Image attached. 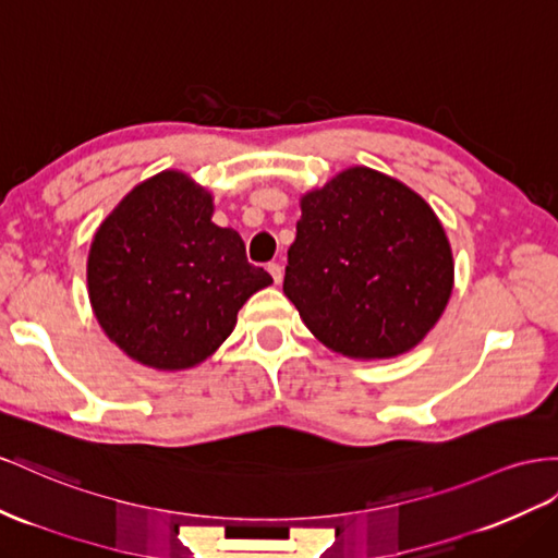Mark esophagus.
Returning <instances> with one entry per match:
<instances>
[{
  "label": "esophagus",
  "instance_id": "obj_1",
  "mask_svg": "<svg viewBox=\"0 0 558 558\" xmlns=\"http://www.w3.org/2000/svg\"><path fill=\"white\" fill-rule=\"evenodd\" d=\"M267 272L272 275L275 283H281V279H283V267H281L279 263H269V265H267Z\"/></svg>",
  "mask_w": 558,
  "mask_h": 558
}]
</instances>
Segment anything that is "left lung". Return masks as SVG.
I'll list each match as a JSON object with an SVG mask.
<instances>
[{
    "label": "left lung",
    "mask_w": 558,
    "mask_h": 558,
    "mask_svg": "<svg viewBox=\"0 0 558 558\" xmlns=\"http://www.w3.org/2000/svg\"><path fill=\"white\" fill-rule=\"evenodd\" d=\"M283 293L326 348L352 359L409 352L453 291L439 218L399 180L366 167L305 194Z\"/></svg>",
    "instance_id": "8db88e82"
}]
</instances>
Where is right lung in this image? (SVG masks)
<instances>
[{"mask_svg": "<svg viewBox=\"0 0 558 558\" xmlns=\"http://www.w3.org/2000/svg\"><path fill=\"white\" fill-rule=\"evenodd\" d=\"M214 199L163 171L129 192L88 253V298L108 338L131 359L180 371L214 354L236 312L272 283L246 260L232 228L210 222Z\"/></svg>", "mask_w": 558, "mask_h": 558, "instance_id": "add662e5", "label": "right lung"}]
</instances>
